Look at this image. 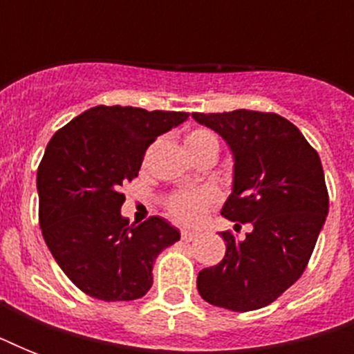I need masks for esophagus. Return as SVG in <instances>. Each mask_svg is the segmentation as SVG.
I'll list each match as a JSON object with an SVG mask.
<instances>
[{
  "instance_id": "1",
  "label": "esophagus",
  "mask_w": 354,
  "mask_h": 354,
  "mask_svg": "<svg viewBox=\"0 0 354 354\" xmlns=\"http://www.w3.org/2000/svg\"><path fill=\"white\" fill-rule=\"evenodd\" d=\"M196 236H198V232H191V230H183L182 232V241H185V242L194 241Z\"/></svg>"
}]
</instances>
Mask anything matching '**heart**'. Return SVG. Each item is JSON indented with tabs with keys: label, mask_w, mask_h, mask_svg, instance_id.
<instances>
[{
	"label": "heart",
	"mask_w": 354,
	"mask_h": 354,
	"mask_svg": "<svg viewBox=\"0 0 354 354\" xmlns=\"http://www.w3.org/2000/svg\"><path fill=\"white\" fill-rule=\"evenodd\" d=\"M185 150L202 149L205 145H216L215 136L207 130H193L185 136ZM215 202V193L211 191H202V193L193 194H174L169 200V213L174 221L183 222V224H194L205 215V211Z\"/></svg>",
	"instance_id": "heart-1"
}]
</instances>
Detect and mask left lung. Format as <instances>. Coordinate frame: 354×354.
<instances>
[{"mask_svg": "<svg viewBox=\"0 0 354 354\" xmlns=\"http://www.w3.org/2000/svg\"><path fill=\"white\" fill-rule=\"evenodd\" d=\"M193 119L232 150V194L221 213L236 227H253L242 241L221 233L226 255L198 274L200 296L235 313L263 308L301 277L329 215L322 161L297 127L277 113L235 110Z\"/></svg>", "mask_w": 354, "mask_h": 354, "instance_id": "obj_1", "label": "left lung"}]
</instances>
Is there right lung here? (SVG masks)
Here are the masks:
<instances>
[{"instance_id": "right-lung-1", "label": "right lung", "mask_w": 354, "mask_h": 354, "mask_svg": "<svg viewBox=\"0 0 354 354\" xmlns=\"http://www.w3.org/2000/svg\"><path fill=\"white\" fill-rule=\"evenodd\" d=\"M185 112L95 106L60 128L36 174L40 227L73 285L102 301H132L152 286V266L180 232L161 216L130 224L121 185L138 176L145 150L187 121Z\"/></svg>"}]
</instances>
